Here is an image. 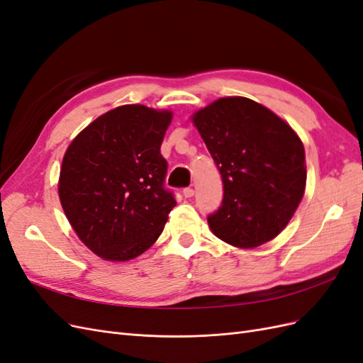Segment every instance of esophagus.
Segmentation results:
<instances>
[{
    "label": "esophagus",
    "instance_id": "obj_1",
    "mask_svg": "<svg viewBox=\"0 0 363 363\" xmlns=\"http://www.w3.org/2000/svg\"><path fill=\"white\" fill-rule=\"evenodd\" d=\"M194 189L192 188H184L183 189V196H184V199H191V196H194Z\"/></svg>",
    "mask_w": 363,
    "mask_h": 363
}]
</instances>
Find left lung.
Returning <instances> with one entry per match:
<instances>
[{
  "label": "left lung",
  "mask_w": 363,
  "mask_h": 363,
  "mask_svg": "<svg viewBox=\"0 0 363 363\" xmlns=\"http://www.w3.org/2000/svg\"><path fill=\"white\" fill-rule=\"evenodd\" d=\"M224 184V199L207 216L224 242L255 248L288 225L306 188V156L298 135L269 108L227 96L192 116Z\"/></svg>",
  "instance_id": "left-lung-1"
}]
</instances>
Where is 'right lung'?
I'll return each mask as SVG.
<instances>
[{"mask_svg": "<svg viewBox=\"0 0 363 363\" xmlns=\"http://www.w3.org/2000/svg\"><path fill=\"white\" fill-rule=\"evenodd\" d=\"M169 111L119 106L79 133L63 156L59 196L74 232L96 256L135 259L156 242L177 204L164 188L160 145Z\"/></svg>", "mask_w": 363, "mask_h": 363, "instance_id": "add662e5", "label": "right lung"}]
</instances>
